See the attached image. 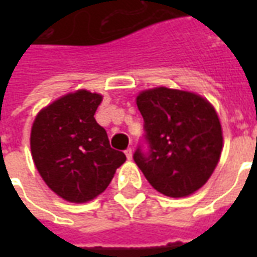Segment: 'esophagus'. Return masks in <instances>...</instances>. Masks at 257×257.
Returning a JSON list of instances; mask_svg holds the SVG:
<instances>
[{"mask_svg": "<svg viewBox=\"0 0 257 257\" xmlns=\"http://www.w3.org/2000/svg\"><path fill=\"white\" fill-rule=\"evenodd\" d=\"M132 153H134V151H132L131 147H128V149L125 150V154H126V157H128V160H132Z\"/></svg>", "mask_w": 257, "mask_h": 257, "instance_id": "1", "label": "esophagus"}]
</instances>
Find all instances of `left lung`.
I'll use <instances>...</instances> for the list:
<instances>
[{
	"mask_svg": "<svg viewBox=\"0 0 257 257\" xmlns=\"http://www.w3.org/2000/svg\"><path fill=\"white\" fill-rule=\"evenodd\" d=\"M136 104L145 135L134 160L149 183L172 198L201 189L215 171L223 146L215 108L195 93L164 86L142 92Z\"/></svg>",
	"mask_w": 257,
	"mask_h": 257,
	"instance_id": "1",
	"label": "left lung"
}]
</instances>
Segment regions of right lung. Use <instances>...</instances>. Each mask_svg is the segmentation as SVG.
Masks as SVG:
<instances>
[{
	"label": "right lung",
	"instance_id": "obj_1",
	"mask_svg": "<svg viewBox=\"0 0 257 257\" xmlns=\"http://www.w3.org/2000/svg\"><path fill=\"white\" fill-rule=\"evenodd\" d=\"M101 96L88 90L60 97L37 115L31 154L48 187L70 202H86L107 189L126 157L111 149L96 122Z\"/></svg>",
	"mask_w": 257,
	"mask_h": 257
}]
</instances>
